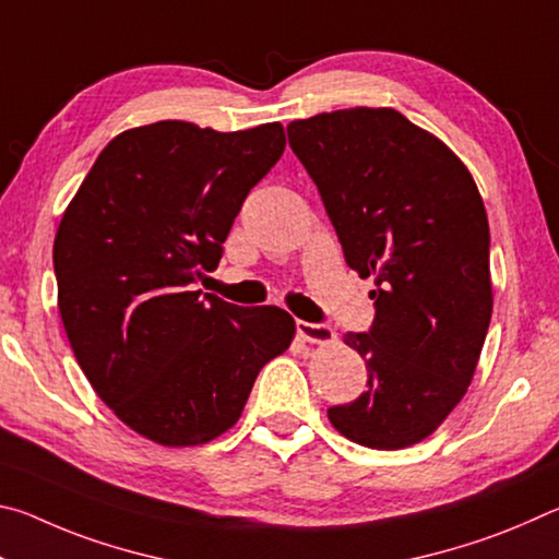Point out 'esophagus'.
Returning a JSON list of instances; mask_svg holds the SVG:
<instances>
[{
  "mask_svg": "<svg viewBox=\"0 0 559 559\" xmlns=\"http://www.w3.org/2000/svg\"><path fill=\"white\" fill-rule=\"evenodd\" d=\"M298 335L306 340V343H318V345H328L335 340V330L328 323H308V320H298L296 323Z\"/></svg>",
  "mask_w": 559,
  "mask_h": 559,
  "instance_id": "34e87169",
  "label": "esophagus"
}]
</instances>
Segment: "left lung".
<instances>
[{"mask_svg":"<svg viewBox=\"0 0 559 559\" xmlns=\"http://www.w3.org/2000/svg\"><path fill=\"white\" fill-rule=\"evenodd\" d=\"M288 143L347 266L377 286L370 330L345 335L367 390L328 419L362 447H412L461 402L484 349L493 313L484 200L461 159L400 110L293 120Z\"/></svg>","mask_w":559,"mask_h":559,"instance_id":"obj_1","label":"left lung"}]
</instances>
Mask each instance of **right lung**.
I'll list each match as a JSON object with an SVG mask.
<instances>
[{
    "instance_id": "obj_1",
    "label": "right lung",
    "mask_w": 559,
    "mask_h": 559,
    "mask_svg": "<svg viewBox=\"0 0 559 559\" xmlns=\"http://www.w3.org/2000/svg\"><path fill=\"white\" fill-rule=\"evenodd\" d=\"M286 150L281 122L219 132L159 120L112 138L53 241L61 320L118 419L163 447L231 429L296 323L194 290L219 266L246 194Z\"/></svg>"
}]
</instances>
